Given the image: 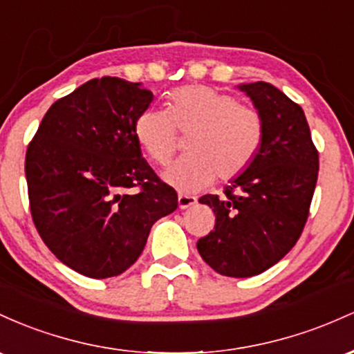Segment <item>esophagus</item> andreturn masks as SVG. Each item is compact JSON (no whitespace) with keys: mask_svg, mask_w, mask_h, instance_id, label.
<instances>
[{"mask_svg":"<svg viewBox=\"0 0 354 354\" xmlns=\"http://www.w3.org/2000/svg\"><path fill=\"white\" fill-rule=\"evenodd\" d=\"M196 204H197L196 196H189V194H178V207L180 209H189Z\"/></svg>","mask_w":354,"mask_h":354,"instance_id":"34e87169","label":"esophagus"}]
</instances>
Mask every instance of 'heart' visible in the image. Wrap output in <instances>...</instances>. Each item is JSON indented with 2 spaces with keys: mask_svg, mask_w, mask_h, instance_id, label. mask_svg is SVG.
Returning <instances> with one entry per match:
<instances>
[{
  "mask_svg": "<svg viewBox=\"0 0 354 354\" xmlns=\"http://www.w3.org/2000/svg\"><path fill=\"white\" fill-rule=\"evenodd\" d=\"M169 110L147 109L133 125L147 156L167 165L178 150V132L187 135L189 156L165 172V180L197 192L219 177L232 180L249 169L261 150L264 124L252 106L205 85H185L169 93Z\"/></svg>",
  "mask_w": 354,
  "mask_h": 354,
  "instance_id": "heart-1",
  "label": "heart"
}]
</instances>
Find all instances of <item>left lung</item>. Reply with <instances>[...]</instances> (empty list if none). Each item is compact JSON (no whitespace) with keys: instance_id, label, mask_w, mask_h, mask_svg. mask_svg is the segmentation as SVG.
Returning <instances> with one entry per match:
<instances>
[{"instance_id":"obj_1","label":"left lung","mask_w":354,"mask_h":354,"mask_svg":"<svg viewBox=\"0 0 354 354\" xmlns=\"http://www.w3.org/2000/svg\"><path fill=\"white\" fill-rule=\"evenodd\" d=\"M264 124L261 150L234 178L225 196H202L216 225L197 241V251L222 276L264 272L295 248L315 194L319 153L303 109L271 83L241 85Z\"/></svg>"}]
</instances>
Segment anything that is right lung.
Returning <instances> with one entry per match:
<instances>
[{"instance_id": "1", "label": "right lung", "mask_w": 354, "mask_h": 354, "mask_svg": "<svg viewBox=\"0 0 354 354\" xmlns=\"http://www.w3.org/2000/svg\"><path fill=\"white\" fill-rule=\"evenodd\" d=\"M152 100L140 83L93 78L55 102L28 144L35 227L83 276L105 279L127 271L152 225L178 205L177 192L147 164L135 138V120Z\"/></svg>"}]
</instances>
